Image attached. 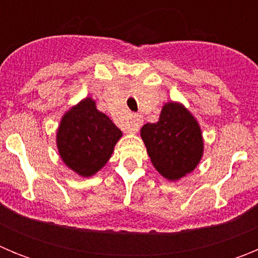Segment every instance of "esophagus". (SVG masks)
<instances>
[{"instance_id":"esophagus-1","label":"esophagus","mask_w":258,"mask_h":258,"mask_svg":"<svg viewBox=\"0 0 258 258\" xmlns=\"http://www.w3.org/2000/svg\"><path fill=\"white\" fill-rule=\"evenodd\" d=\"M141 125H142V118H141L140 115H134L133 117H132L131 122L127 124V132L129 133H137V132L140 131Z\"/></svg>"}]
</instances>
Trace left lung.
Instances as JSON below:
<instances>
[{
    "mask_svg": "<svg viewBox=\"0 0 258 258\" xmlns=\"http://www.w3.org/2000/svg\"><path fill=\"white\" fill-rule=\"evenodd\" d=\"M141 136L154 166L170 181L195 169L202 159L199 125L178 103L165 104L159 121L143 125Z\"/></svg>",
    "mask_w": 258,
    "mask_h": 258,
    "instance_id": "left-lung-1",
    "label": "left lung"
}]
</instances>
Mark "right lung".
Here are the masks:
<instances>
[{
	"mask_svg": "<svg viewBox=\"0 0 258 258\" xmlns=\"http://www.w3.org/2000/svg\"><path fill=\"white\" fill-rule=\"evenodd\" d=\"M120 137L121 131L86 98L63 116L56 143L71 169L89 177L108 161Z\"/></svg>",
	"mask_w": 258,
	"mask_h": 258,
	"instance_id": "obj_1",
	"label": "right lung"
}]
</instances>
